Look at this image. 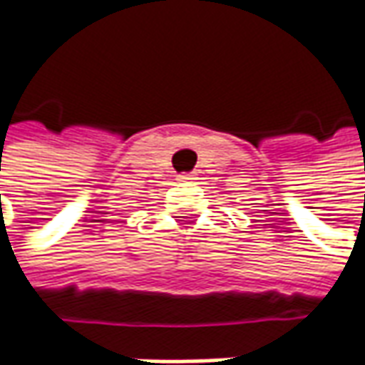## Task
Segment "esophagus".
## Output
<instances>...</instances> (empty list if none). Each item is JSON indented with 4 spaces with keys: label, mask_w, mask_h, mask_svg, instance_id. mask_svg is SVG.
<instances>
[{
    "label": "esophagus",
    "mask_w": 365,
    "mask_h": 365,
    "mask_svg": "<svg viewBox=\"0 0 365 365\" xmlns=\"http://www.w3.org/2000/svg\"><path fill=\"white\" fill-rule=\"evenodd\" d=\"M178 180H182V182H192V180H197V175H192V173H189V175H178Z\"/></svg>",
    "instance_id": "esophagus-1"
}]
</instances>
